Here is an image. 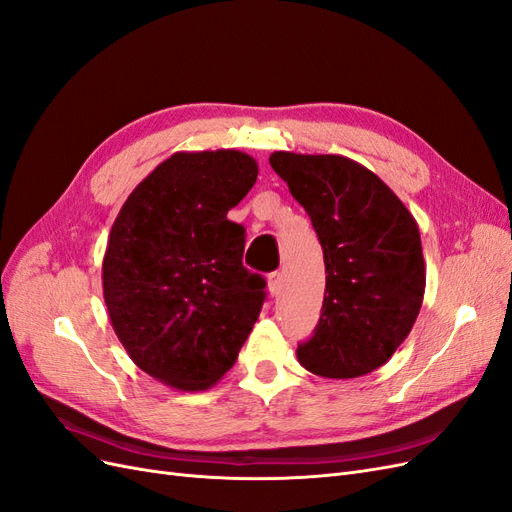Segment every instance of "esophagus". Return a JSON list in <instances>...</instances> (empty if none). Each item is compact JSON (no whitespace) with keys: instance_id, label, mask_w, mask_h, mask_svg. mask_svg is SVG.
<instances>
[{"instance_id":"obj_1","label":"esophagus","mask_w":512,"mask_h":512,"mask_svg":"<svg viewBox=\"0 0 512 512\" xmlns=\"http://www.w3.org/2000/svg\"><path fill=\"white\" fill-rule=\"evenodd\" d=\"M267 282H269V292H271V297H277V294L282 292V273L280 271H273V273H269V277H267Z\"/></svg>"}]
</instances>
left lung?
I'll return each instance as SVG.
<instances>
[{
    "instance_id": "left-lung-1",
    "label": "left lung",
    "mask_w": 512,
    "mask_h": 512,
    "mask_svg": "<svg viewBox=\"0 0 512 512\" xmlns=\"http://www.w3.org/2000/svg\"><path fill=\"white\" fill-rule=\"evenodd\" d=\"M303 205L324 252L327 288L305 369L359 378L391 359L421 312L425 260L406 205L380 177L344 156L275 151L269 158Z\"/></svg>"
}]
</instances>
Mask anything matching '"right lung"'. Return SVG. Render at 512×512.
<instances>
[{
  "label": "right lung",
  "instance_id": "obj_1",
  "mask_svg": "<svg viewBox=\"0 0 512 512\" xmlns=\"http://www.w3.org/2000/svg\"><path fill=\"white\" fill-rule=\"evenodd\" d=\"M256 177L247 153L179 151L136 185L108 235L113 329L130 359L173 389L218 382L265 303V277L243 267L245 228L226 218Z\"/></svg>",
  "mask_w": 512,
  "mask_h": 512
}]
</instances>
